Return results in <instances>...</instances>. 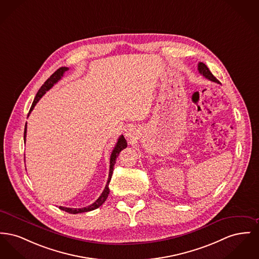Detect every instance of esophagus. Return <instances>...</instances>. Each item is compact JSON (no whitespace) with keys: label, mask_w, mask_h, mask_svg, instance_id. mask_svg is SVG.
Wrapping results in <instances>:
<instances>
[{"label":"esophagus","mask_w":259,"mask_h":259,"mask_svg":"<svg viewBox=\"0 0 259 259\" xmlns=\"http://www.w3.org/2000/svg\"><path fill=\"white\" fill-rule=\"evenodd\" d=\"M131 135H132V132H131V130H130V131L127 132V137H131Z\"/></svg>","instance_id":"34e87169"}]
</instances>
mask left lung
Returning <instances> with one entry per match:
<instances>
[{"label":"left lung","instance_id":"obj_1","mask_svg":"<svg viewBox=\"0 0 259 259\" xmlns=\"http://www.w3.org/2000/svg\"><path fill=\"white\" fill-rule=\"evenodd\" d=\"M198 72H199L201 75H203V76L205 77V78H207V79L210 80V81L219 83V81L214 77L212 73L210 72V70L208 69V67H207L203 62H199V63H198Z\"/></svg>","mask_w":259,"mask_h":259}]
</instances>
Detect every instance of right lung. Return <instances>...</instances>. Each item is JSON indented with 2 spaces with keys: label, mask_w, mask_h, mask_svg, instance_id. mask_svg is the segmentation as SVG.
<instances>
[{
  "label": "right lung",
  "mask_w": 259,
  "mask_h": 259,
  "mask_svg": "<svg viewBox=\"0 0 259 259\" xmlns=\"http://www.w3.org/2000/svg\"><path fill=\"white\" fill-rule=\"evenodd\" d=\"M69 68L68 67H61L59 68L57 71H55L51 76L49 77L47 79L46 82L41 86V88L39 89L38 93L36 94V97L33 101V104L30 107V110H29V113L33 110L34 107L36 106V104L39 102V100L46 94L47 91H49L56 83H58L61 79V77L63 76V73L65 71H67ZM28 113V115H29ZM26 131H27V127H26V124H25V128H24V141H25V138H26ZM127 147V142L125 140V138L123 135H121L113 151L111 152V155H110V160H109V174H108V179H107V185L105 187V190L103 191L102 195L99 197V198L94 202L92 203L91 205H88L87 207H82V208H69V207H64V206H60V209L63 210V211H66L68 213H72V214H77V213L87 212V211H91L94 210L98 207H100L107 199L108 197V194H109V188H108V184L110 182V179H111V176H112V172H113V166L115 164V161H116V158L119 154V152H121L122 150H124L125 148Z\"/></svg>",
  "instance_id": "add662e5"
}]
</instances>
